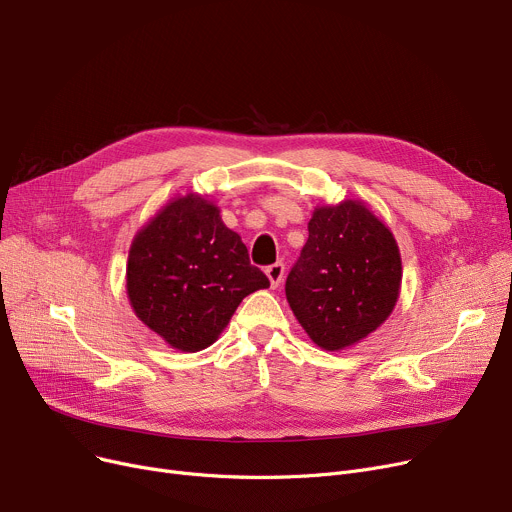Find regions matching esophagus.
Returning <instances> with one entry per match:
<instances>
[{
	"instance_id": "esophagus-1",
	"label": "esophagus",
	"mask_w": 512,
	"mask_h": 512,
	"mask_svg": "<svg viewBox=\"0 0 512 512\" xmlns=\"http://www.w3.org/2000/svg\"><path fill=\"white\" fill-rule=\"evenodd\" d=\"M283 275H285V266L281 262H275V264H270L266 268V277H268L270 287H273V289H277L283 283Z\"/></svg>"
}]
</instances>
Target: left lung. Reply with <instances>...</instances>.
Wrapping results in <instances>:
<instances>
[{
  "instance_id": "obj_1",
  "label": "left lung",
  "mask_w": 512,
  "mask_h": 512,
  "mask_svg": "<svg viewBox=\"0 0 512 512\" xmlns=\"http://www.w3.org/2000/svg\"><path fill=\"white\" fill-rule=\"evenodd\" d=\"M285 283L289 308L324 351L362 343L393 314L403 264L397 239L364 200L318 204Z\"/></svg>"
}]
</instances>
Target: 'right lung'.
I'll use <instances>...</instances> for the list:
<instances>
[{
	"instance_id": "add662e5",
	"label": "right lung",
	"mask_w": 512,
	"mask_h": 512,
	"mask_svg": "<svg viewBox=\"0 0 512 512\" xmlns=\"http://www.w3.org/2000/svg\"><path fill=\"white\" fill-rule=\"evenodd\" d=\"M266 287L217 202L198 192L171 198L128 252L126 293L136 318L184 353L213 345L242 299Z\"/></svg>"
}]
</instances>
